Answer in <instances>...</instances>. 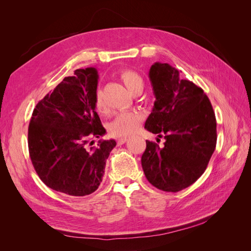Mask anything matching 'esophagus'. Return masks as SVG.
I'll use <instances>...</instances> for the list:
<instances>
[{
    "label": "esophagus",
    "instance_id": "1",
    "mask_svg": "<svg viewBox=\"0 0 251 251\" xmlns=\"http://www.w3.org/2000/svg\"><path fill=\"white\" fill-rule=\"evenodd\" d=\"M127 139H128V138H126V137H121V138H118V139H117V144H118V146H121V144L126 143V142L127 141Z\"/></svg>",
    "mask_w": 251,
    "mask_h": 251
}]
</instances>
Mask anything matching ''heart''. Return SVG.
Here are the masks:
<instances>
[{
    "label": "heart",
    "mask_w": 251,
    "mask_h": 251,
    "mask_svg": "<svg viewBox=\"0 0 251 251\" xmlns=\"http://www.w3.org/2000/svg\"><path fill=\"white\" fill-rule=\"evenodd\" d=\"M120 79L123 80L126 89L134 95L139 94L143 88V80L140 75L133 70H124L120 73ZM95 109L97 112H104L105 104L102 100L100 92H97L94 101ZM143 117L138 112H124L116 116L112 123L109 125V131L113 136L125 137L130 136L139 130L142 124Z\"/></svg>",
    "instance_id": "obj_1"
}]
</instances>
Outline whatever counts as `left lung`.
I'll return each instance as SVG.
<instances>
[{
  "label": "left lung",
  "mask_w": 251,
  "mask_h": 251,
  "mask_svg": "<svg viewBox=\"0 0 251 251\" xmlns=\"http://www.w3.org/2000/svg\"><path fill=\"white\" fill-rule=\"evenodd\" d=\"M149 77L156 100L144 128L164 137V147L147 140L141 165L151 185L182 191L207 168L217 143V121L204 91L169 64L155 63Z\"/></svg>",
  "instance_id": "1"
}]
</instances>
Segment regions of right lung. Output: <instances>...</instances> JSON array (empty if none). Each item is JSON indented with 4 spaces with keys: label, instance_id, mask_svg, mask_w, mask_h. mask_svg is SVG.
<instances>
[{
    "label": "right lung",
    "instance_id": "add662e5",
    "mask_svg": "<svg viewBox=\"0 0 251 251\" xmlns=\"http://www.w3.org/2000/svg\"><path fill=\"white\" fill-rule=\"evenodd\" d=\"M97 83L95 68L75 70L33 110L28 127L30 159L41 180L56 192L75 197L94 193L116 146L111 139L86 148L105 133L94 105Z\"/></svg>",
    "mask_w": 251,
    "mask_h": 251
}]
</instances>
